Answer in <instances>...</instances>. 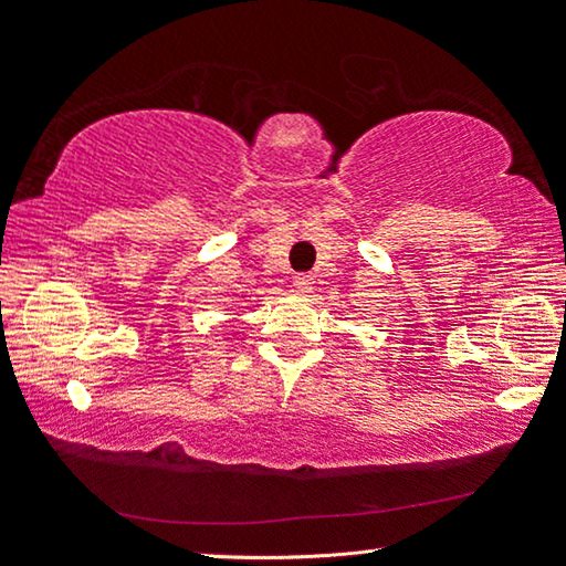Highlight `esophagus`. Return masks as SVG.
<instances>
[{
    "label": "esophagus",
    "mask_w": 566,
    "mask_h": 566,
    "mask_svg": "<svg viewBox=\"0 0 566 566\" xmlns=\"http://www.w3.org/2000/svg\"><path fill=\"white\" fill-rule=\"evenodd\" d=\"M292 286H294L296 294L310 296L312 290H314V276L312 274H296L294 280H292Z\"/></svg>",
    "instance_id": "obj_1"
}]
</instances>
